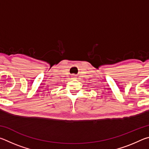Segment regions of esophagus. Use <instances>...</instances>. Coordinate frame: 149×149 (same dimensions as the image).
<instances>
[{"label":"esophagus","mask_w":149,"mask_h":149,"mask_svg":"<svg viewBox=\"0 0 149 149\" xmlns=\"http://www.w3.org/2000/svg\"><path fill=\"white\" fill-rule=\"evenodd\" d=\"M74 75H72V77H74Z\"/></svg>","instance_id":"esophagus-1"}]
</instances>
